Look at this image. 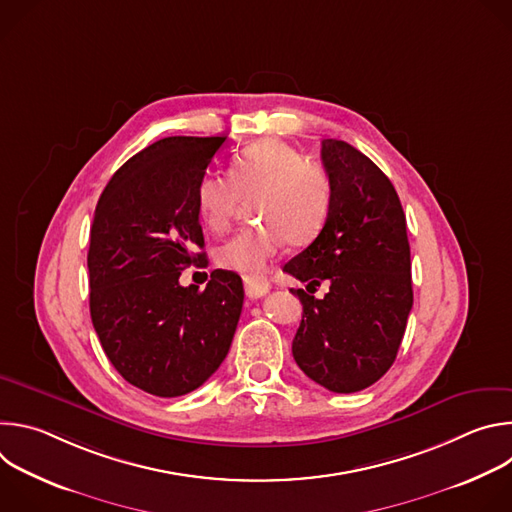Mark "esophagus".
Wrapping results in <instances>:
<instances>
[{
	"label": "esophagus",
	"mask_w": 512,
	"mask_h": 512,
	"mask_svg": "<svg viewBox=\"0 0 512 512\" xmlns=\"http://www.w3.org/2000/svg\"><path fill=\"white\" fill-rule=\"evenodd\" d=\"M269 289H271V285L267 281H263V279H247L245 281V294L251 300L263 298Z\"/></svg>",
	"instance_id": "34e87169"
}]
</instances>
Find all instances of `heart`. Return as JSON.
I'll return each instance as SVG.
<instances>
[{
	"instance_id": "1",
	"label": "heart",
	"mask_w": 512,
	"mask_h": 512,
	"mask_svg": "<svg viewBox=\"0 0 512 512\" xmlns=\"http://www.w3.org/2000/svg\"><path fill=\"white\" fill-rule=\"evenodd\" d=\"M251 204L259 227L233 235L216 249V265L245 279H259L283 245H310L326 227L334 206L328 172L300 150L279 139H261L231 158L229 178L216 172L200 176L194 204L202 225L221 233L241 202Z\"/></svg>"
}]
</instances>
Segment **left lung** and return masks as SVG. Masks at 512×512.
<instances>
[{
    "mask_svg": "<svg viewBox=\"0 0 512 512\" xmlns=\"http://www.w3.org/2000/svg\"><path fill=\"white\" fill-rule=\"evenodd\" d=\"M334 206L316 241L283 271L316 291L291 289L304 306L291 352L298 367L334 393L377 383L395 362L413 306L407 221L391 180L340 139L322 141Z\"/></svg>",
    "mask_w": 512,
    "mask_h": 512,
    "instance_id": "1",
    "label": "left lung"
}]
</instances>
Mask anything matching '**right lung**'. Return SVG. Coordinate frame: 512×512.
<instances>
[{"label": "right lung", "mask_w": 512, "mask_h": 512, "mask_svg": "<svg viewBox=\"0 0 512 512\" xmlns=\"http://www.w3.org/2000/svg\"><path fill=\"white\" fill-rule=\"evenodd\" d=\"M227 137H164L105 186L91 227L89 306L117 373L156 397L198 389L225 360L243 310V281L214 269L200 291L180 285L206 265L194 188Z\"/></svg>", "instance_id": "obj_1"}]
</instances>
